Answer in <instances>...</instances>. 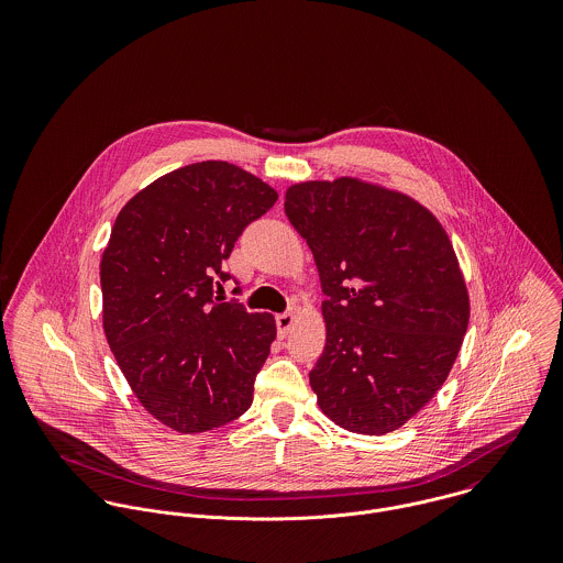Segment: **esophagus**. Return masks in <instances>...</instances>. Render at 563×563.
Instances as JSON below:
<instances>
[{"label":"esophagus","mask_w":563,"mask_h":563,"mask_svg":"<svg viewBox=\"0 0 563 563\" xmlns=\"http://www.w3.org/2000/svg\"><path fill=\"white\" fill-rule=\"evenodd\" d=\"M292 322H295V314H292V312H284V314H277V317H275V324H277L279 338H286V335H288Z\"/></svg>","instance_id":"34e87169"}]
</instances>
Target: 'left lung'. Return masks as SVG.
Wrapping results in <instances>:
<instances>
[{"mask_svg": "<svg viewBox=\"0 0 563 563\" xmlns=\"http://www.w3.org/2000/svg\"><path fill=\"white\" fill-rule=\"evenodd\" d=\"M284 206L327 297L310 371L322 411L355 433L399 429L446 382L468 327L453 244L413 199L349 177L297 184Z\"/></svg>", "mask_w": 563, "mask_h": 563, "instance_id": "obj_1", "label": "left lung"}]
</instances>
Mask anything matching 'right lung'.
Here are the masks:
<instances>
[{
    "instance_id": "add662e5",
    "label": "right lung",
    "mask_w": 563,
    "mask_h": 563,
    "mask_svg": "<svg viewBox=\"0 0 563 563\" xmlns=\"http://www.w3.org/2000/svg\"><path fill=\"white\" fill-rule=\"evenodd\" d=\"M277 192L230 162L181 166L125 203L101 257L103 331L141 405L179 433L228 424L253 401L271 314L214 299L244 228Z\"/></svg>"
}]
</instances>
